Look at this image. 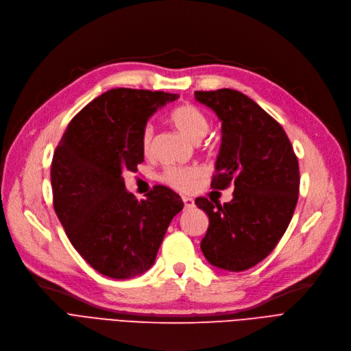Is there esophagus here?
I'll return each instance as SVG.
<instances>
[{"instance_id": "1", "label": "esophagus", "mask_w": 351, "mask_h": 351, "mask_svg": "<svg viewBox=\"0 0 351 351\" xmlns=\"http://www.w3.org/2000/svg\"><path fill=\"white\" fill-rule=\"evenodd\" d=\"M182 203H184L186 208H193L194 207V199L190 197H182Z\"/></svg>"}]
</instances>
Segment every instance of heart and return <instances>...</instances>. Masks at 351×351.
I'll return each mask as SVG.
<instances>
[{
  "label": "heart",
  "instance_id": "1",
  "mask_svg": "<svg viewBox=\"0 0 351 351\" xmlns=\"http://www.w3.org/2000/svg\"><path fill=\"white\" fill-rule=\"evenodd\" d=\"M170 121L182 136H186L194 143L202 141L210 127L207 117L202 112V110H198L191 104L180 106L173 110L170 114ZM153 136V125L147 124L141 134V147L144 154L152 153ZM199 176H202V170L198 167H169L162 173L161 178L167 184L180 191H189L194 187V182Z\"/></svg>",
  "mask_w": 351,
  "mask_h": 351
}]
</instances>
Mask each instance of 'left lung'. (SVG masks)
<instances>
[{
  "mask_svg": "<svg viewBox=\"0 0 351 351\" xmlns=\"http://www.w3.org/2000/svg\"><path fill=\"white\" fill-rule=\"evenodd\" d=\"M195 99L221 121L211 187L234 184L232 199L223 206L204 197L195 199L210 221L199 247L217 269L244 271L273 252L291 221L298 161L282 127L243 93L195 91Z\"/></svg>",
  "mask_w": 351,
  "mask_h": 351,
  "instance_id": "obj_1",
  "label": "left lung"
}]
</instances>
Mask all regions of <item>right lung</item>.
I'll return each instance as SVG.
<instances>
[{"label": "right lung", "instance_id": "obj_1", "mask_svg": "<svg viewBox=\"0 0 351 351\" xmlns=\"http://www.w3.org/2000/svg\"><path fill=\"white\" fill-rule=\"evenodd\" d=\"M178 94L115 88L97 97L66 127L51 164L54 208L66 237L94 270L115 280L145 273L184 203L157 186L138 199L123 173L144 161L141 134Z\"/></svg>", "mask_w": 351, "mask_h": 351}]
</instances>
